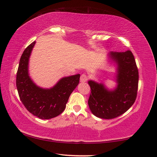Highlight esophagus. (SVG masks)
Listing matches in <instances>:
<instances>
[{
  "instance_id": "34e87169",
  "label": "esophagus",
  "mask_w": 157,
  "mask_h": 157,
  "mask_svg": "<svg viewBox=\"0 0 157 157\" xmlns=\"http://www.w3.org/2000/svg\"><path fill=\"white\" fill-rule=\"evenodd\" d=\"M88 77L86 74H82L80 77V82H85L87 81Z\"/></svg>"
}]
</instances>
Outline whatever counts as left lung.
I'll list each match as a JSON object with an SVG mask.
<instances>
[{"label": "left lung", "mask_w": 157, "mask_h": 157, "mask_svg": "<svg viewBox=\"0 0 157 157\" xmlns=\"http://www.w3.org/2000/svg\"><path fill=\"white\" fill-rule=\"evenodd\" d=\"M108 56L116 66L117 85L114 89H109L103 83L89 80L91 94L88 104L92 114L97 117L110 119L121 115L135 102L138 70L131 51L111 52Z\"/></svg>", "instance_id": "1"}]
</instances>
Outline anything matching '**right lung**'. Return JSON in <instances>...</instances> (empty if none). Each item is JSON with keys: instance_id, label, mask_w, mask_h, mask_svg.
I'll return each mask as SVG.
<instances>
[{"instance_id": "1", "label": "right lung", "mask_w": 157, "mask_h": 157, "mask_svg": "<svg viewBox=\"0 0 157 157\" xmlns=\"http://www.w3.org/2000/svg\"><path fill=\"white\" fill-rule=\"evenodd\" d=\"M36 44L32 43L25 49L19 61L16 84L25 108L40 119H49L62 113L72 92L78 85L80 75L64 77L49 89L42 88L33 82L29 73V62Z\"/></svg>"}]
</instances>
